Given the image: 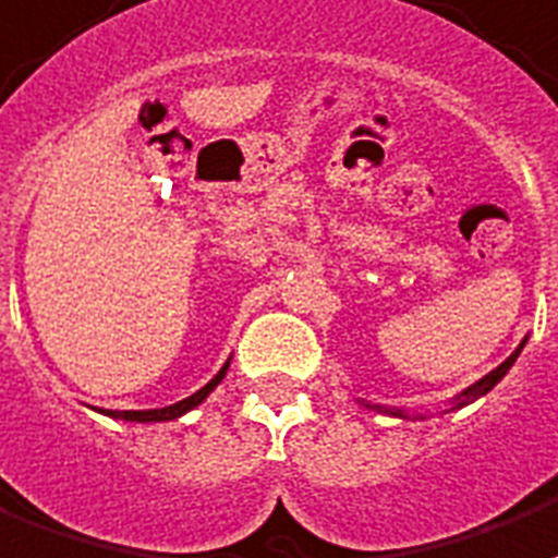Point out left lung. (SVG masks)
<instances>
[{"label": "left lung", "instance_id": "left-lung-1", "mask_svg": "<svg viewBox=\"0 0 558 558\" xmlns=\"http://www.w3.org/2000/svg\"><path fill=\"white\" fill-rule=\"evenodd\" d=\"M523 343H526V341H523ZM523 343H521V347H518V350H514L512 355H509V359H506V362L500 364V367H497V371H492V374H488V376H483V379H480V383H473L471 388H468V391H462V393H459V397H456V405H453V409H462V405L473 403V400H480V397H483V393H488V391H492L494 385L500 383L502 376L509 374V367H512V364H514V359H518V355H521ZM376 409H379V405H376ZM388 412H391V414H397V417H405V414L400 412V409H397V412H393V409H388Z\"/></svg>", "mask_w": 558, "mask_h": 558}]
</instances>
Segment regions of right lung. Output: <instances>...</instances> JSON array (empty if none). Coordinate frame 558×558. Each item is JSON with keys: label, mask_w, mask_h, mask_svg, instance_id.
I'll use <instances>...</instances> for the list:
<instances>
[{"label": "right lung", "mask_w": 558, "mask_h": 558, "mask_svg": "<svg viewBox=\"0 0 558 558\" xmlns=\"http://www.w3.org/2000/svg\"><path fill=\"white\" fill-rule=\"evenodd\" d=\"M226 371H229V362L223 364V371L211 379V383L205 385V388H199L196 393H191L187 400H179V403L173 405H167V409H149V412H105V414H111V417H120V421H137V423H158V421H175L179 414L184 412H191L194 405H199L208 397V393L215 391L217 385H220V379L226 376Z\"/></svg>", "instance_id": "add662e5"}]
</instances>
